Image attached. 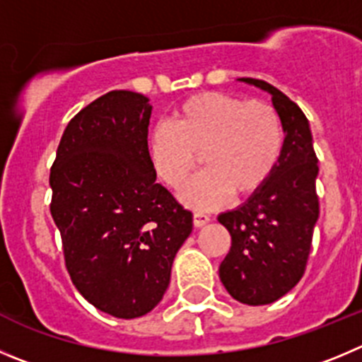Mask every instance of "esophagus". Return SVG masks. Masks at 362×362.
Wrapping results in <instances>:
<instances>
[{"label": "esophagus", "mask_w": 362, "mask_h": 362, "mask_svg": "<svg viewBox=\"0 0 362 362\" xmlns=\"http://www.w3.org/2000/svg\"><path fill=\"white\" fill-rule=\"evenodd\" d=\"M209 221H211V218H209L207 214H204V212H194V216H192V223H194V227L197 228L205 227Z\"/></svg>", "instance_id": "obj_1"}]
</instances>
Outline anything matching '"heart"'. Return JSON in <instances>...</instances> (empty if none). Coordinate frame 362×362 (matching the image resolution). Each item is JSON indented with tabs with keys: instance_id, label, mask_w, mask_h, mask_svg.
Instances as JSON below:
<instances>
[{
	"instance_id": "b5f03b06",
	"label": "heart",
	"mask_w": 362,
	"mask_h": 362,
	"mask_svg": "<svg viewBox=\"0 0 362 362\" xmlns=\"http://www.w3.org/2000/svg\"><path fill=\"white\" fill-rule=\"evenodd\" d=\"M282 148V121L272 105L228 93L189 98L175 109L171 127L158 124L148 139L155 173L173 189L187 182L202 155L207 171L180 192V200L198 211L219 207L230 192H257L275 171Z\"/></svg>"
}]
</instances>
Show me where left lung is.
<instances>
[{
  "label": "left lung",
  "instance_id": "8db88e82",
  "mask_svg": "<svg viewBox=\"0 0 362 362\" xmlns=\"http://www.w3.org/2000/svg\"><path fill=\"white\" fill-rule=\"evenodd\" d=\"M238 80L272 94L286 137L269 180L245 204L218 216L232 238L219 279L238 302L268 305L291 291L305 272L320 216L318 158L309 121L295 101L264 80Z\"/></svg>",
  "mask_w": 362,
  "mask_h": 362
}]
</instances>
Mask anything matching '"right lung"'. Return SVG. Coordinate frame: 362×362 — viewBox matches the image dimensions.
I'll return each mask as SVG.
<instances>
[{"label":"right lung","mask_w":362,"mask_h":362,"mask_svg":"<svg viewBox=\"0 0 362 362\" xmlns=\"http://www.w3.org/2000/svg\"><path fill=\"white\" fill-rule=\"evenodd\" d=\"M150 116L143 94H103L69 121L49 175L71 280L114 318H139L158 305L192 230L191 212L155 182Z\"/></svg>","instance_id":"right-lung-1"}]
</instances>
